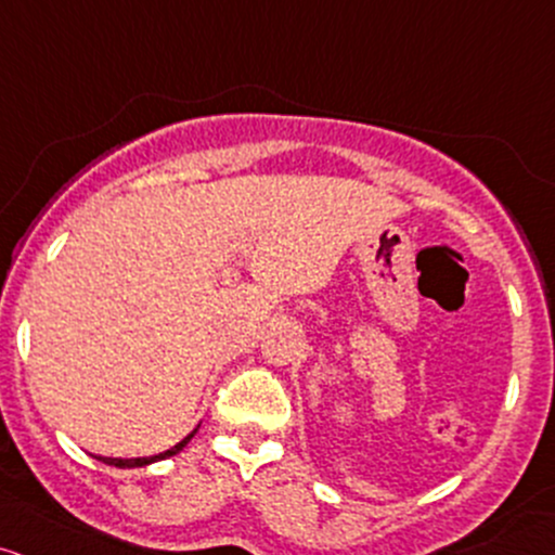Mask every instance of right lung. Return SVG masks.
<instances>
[{
	"label": "right lung",
	"instance_id": "1",
	"mask_svg": "<svg viewBox=\"0 0 555 555\" xmlns=\"http://www.w3.org/2000/svg\"><path fill=\"white\" fill-rule=\"evenodd\" d=\"M194 431H197V429H194ZM194 431H189V435L184 437V440L179 442V446H173V448L166 450V453H160V455H150V459H105V455H96V461H102V464H107V466H118V468H137V466H147V464H155V461L170 459V455L181 453V450L186 448V442L192 440V437H194Z\"/></svg>",
	"mask_w": 555,
	"mask_h": 555
}]
</instances>
